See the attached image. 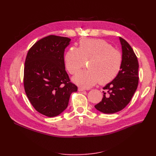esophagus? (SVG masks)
Wrapping results in <instances>:
<instances>
[{
    "instance_id": "esophagus-1",
    "label": "esophagus",
    "mask_w": 156,
    "mask_h": 156,
    "mask_svg": "<svg viewBox=\"0 0 156 156\" xmlns=\"http://www.w3.org/2000/svg\"><path fill=\"white\" fill-rule=\"evenodd\" d=\"M85 89L83 88H81V87H79L78 88V91L79 92H83V91H85Z\"/></svg>"
}]
</instances>
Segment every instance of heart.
Returning <instances> with one entry per match:
<instances>
[{
    "instance_id": "1",
    "label": "heart",
    "mask_w": 156,
    "mask_h": 156,
    "mask_svg": "<svg viewBox=\"0 0 156 156\" xmlns=\"http://www.w3.org/2000/svg\"><path fill=\"white\" fill-rule=\"evenodd\" d=\"M90 60L89 70L81 71L73 78L78 86L90 88L98 83L106 84L116 77L122 65V55L106 41L101 39L80 40L78 48L71 47L66 53L64 62L68 71L74 75Z\"/></svg>"
}]
</instances>
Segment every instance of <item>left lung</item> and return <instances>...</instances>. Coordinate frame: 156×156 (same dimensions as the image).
I'll use <instances>...</instances> for the list:
<instances>
[{"label":"left lung","mask_w":156,"mask_h":156,"mask_svg":"<svg viewBox=\"0 0 156 156\" xmlns=\"http://www.w3.org/2000/svg\"><path fill=\"white\" fill-rule=\"evenodd\" d=\"M122 49V65L116 77L103 89L102 101L95 105L99 111L113 114L123 109L130 102L138 84V62L133 48L119 37Z\"/></svg>","instance_id":"obj_1"}]
</instances>
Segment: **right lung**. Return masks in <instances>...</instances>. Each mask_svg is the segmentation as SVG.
<instances>
[{
    "mask_svg": "<svg viewBox=\"0 0 156 156\" xmlns=\"http://www.w3.org/2000/svg\"><path fill=\"white\" fill-rule=\"evenodd\" d=\"M71 42L67 37L49 35L30 49L24 63V87L34 108L47 117L67 108L71 94L78 90L65 70L64 53Z\"/></svg>",
    "mask_w": 156,
    "mask_h": 156,
    "instance_id": "add662e5",
    "label": "right lung"
}]
</instances>
